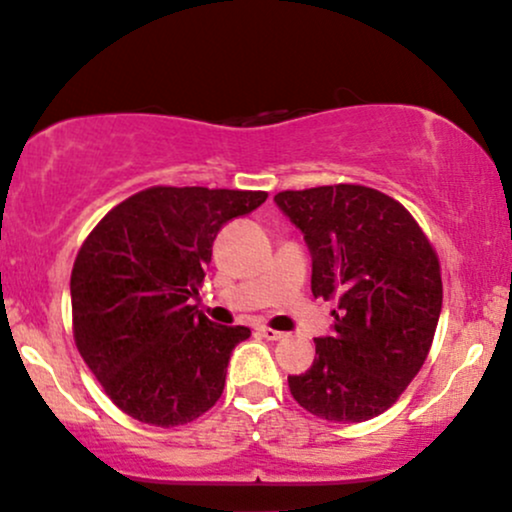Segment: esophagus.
<instances>
[{
  "label": "esophagus",
  "instance_id": "1",
  "mask_svg": "<svg viewBox=\"0 0 512 512\" xmlns=\"http://www.w3.org/2000/svg\"><path fill=\"white\" fill-rule=\"evenodd\" d=\"M260 334H262V338H267V341H281L283 336V331H276V329H272V326H260Z\"/></svg>",
  "mask_w": 512,
  "mask_h": 512
}]
</instances>
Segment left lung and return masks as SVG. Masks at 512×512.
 <instances>
[{"mask_svg": "<svg viewBox=\"0 0 512 512\" xmlns=\"http://www.w3.org/2000/svg\"><path fill=\"white\" fill-rule=\"evenodd\" d=\"M274 202L305 236L312 295L336 300L317 357L288 377L293 398L329 422H365L420 372L441 315L439 257L412 214L374 188L283 190Z\"/></svg>", "mask_w": 512, "mask_h": 512, "instance_id": "1", "label": "left lung"}]
</instances>
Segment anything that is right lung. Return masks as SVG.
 <instances>
[{
	"label": "right lung",
	"instance_id": "obj_1",
	"mask_svg": "<svg viewBox=\"0 0 512 512\" xmlns=\"http://www.w3.org/2000/svg\"><path fill=\"white\" fill-rule=\"evenodd\" d=\"M264 190H140L85 238L71 272L73 338L104 393L133 420L178 427L221 398L248 326H221L190 305L226 221Z\"/></svg>",
	"mask_w": 512,
	"mask_h": 512
}]
</instances>
